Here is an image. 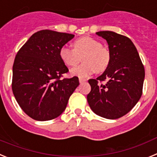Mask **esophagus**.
Wrapping results in <instances>:
<instances>
[{"mask_svg": "<svg viewBox=\"0 0 157 157\" xmlns=\"http://www.w3.org/2000/svg\"><path fill=\"white\" fill-rule=\"evenodd\" d=\"M86 79H84V78H81V77H80V78H79V81H80V84H82V83H84V82H85V81H86Z\"/></svg>", "mask_w": 157, "mask_h": 157, "instance_id": "obj_1", "label": "esophagus"}]
</instances>
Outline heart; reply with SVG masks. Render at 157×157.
Instances as JSON below:
<instances>
[{
	"label": "heart",
	"instance_id": "b5f03b06",
	"mask_svg": "<svg viewBox=\"0 0 157 157\" xmlns=\"http://www.w3.org/2000/svg\"><path fill=\"white\" fill-rule=\"evenodd\" d=\"M73 49L68 46H62L59 57L68 67H74L82 57L83 63L72 69L71 73L80 77H88L95 72H104L111 62V54L108 49L101 43L88 36L79 38L73 42Z\"/></svg>",
	"mask_w": 157,
	"mask_h": 157
}]
</instances>
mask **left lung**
Masks as SVG:
<instances>
[{"label":"left lung","mask_w":157,"mask_h":157,"mask_svg":"<svg viewBox=\"0 0 157 157\" xmlns=\"http://www.w3.org/2000/svg\"><path fill=\"white\" fill-rule=\"evenodd\" d=\"M96 34L107 40L111 62L101 76L88 80V103L99 116L116 119L131 111L141 98L144 68L129 38L109 31Z\"/></svg>","instance_id":"left-lung-1"}]
</instances>
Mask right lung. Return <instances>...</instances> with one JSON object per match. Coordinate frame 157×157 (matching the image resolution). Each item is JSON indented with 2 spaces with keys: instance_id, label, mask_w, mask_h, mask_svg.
<instances>
[{
  "instance_id": "1",
  "label": "right lung",
  "mask_w": 157,
  "mask_h": 157,
  "mask_svg": "<svg viewBox=\"0 0 157 157\" xmlns=\"http://www.w3.org/2000/svg\"><path fill=\"white\" fill-rule=\"evenodd\" d=\"M74 35L42 30L31 35L16 54L12 89L26 114L37 121L57 118L79 85L77 77L63 78L69 72L59 50Z\"/></svg>"
}]
</instances>
